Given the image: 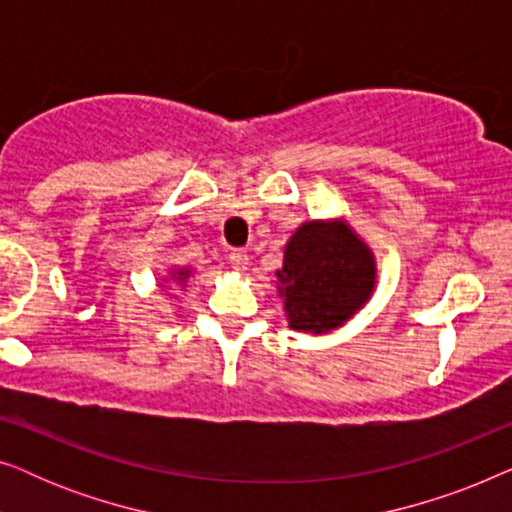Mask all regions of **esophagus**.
<instances>
[{
    "label": "esophagus",
    "instance_id": "esophagus-1",
    "mask_svg": "<svg viewBox=\"0 0 512 512\" xmlns=\"http://www.w3.org/2000/svg\"><path fill=\"white\" fill-rule=\"evenodd\" d=\"M228 261H230V265H233V270L242 272V270H247V265H249V254L244 249H233L228 254Z\"/></svg>",
    "mask_w": 512,
    "mask_h": 512
}]
</instances>
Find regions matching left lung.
Returning <instances> with one entry per match:
<instances>
[{
    "label": "left lung",
    "mask_w": 512,
    "mask_h": 512,
    "mask_svg": "<svg viewBox=\"0 0 512 512\" xmlns=\"http://www.w3.org/2000/svg\"><path fill=\"white\" fill-rule=\"evenodd\" d=\"M277 293L293 331L312 335L345 326L373 296L377 261L345 219H314L284 247Z\"/></svg>",
    "instance_id": "obj_1"
}]
</instances>
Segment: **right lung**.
<instances>
[{"mask_svg": "<svg viewBox=\"0 0 512 512\" xmlns=\"http://www.w3.org/2000/svg\"><path fill=\"white\" fill-rule=\"evenodd\" d=\"M188 277H191V270L179 268V270H172L170 277L163 279V282H172V284H177V286H181V289H184L186 282H188Z\"/></svg>", "mask_w": 512, "mask_h": 512, "instance_id": "right-lung-1", "label": "right lung"}]
</instances>
